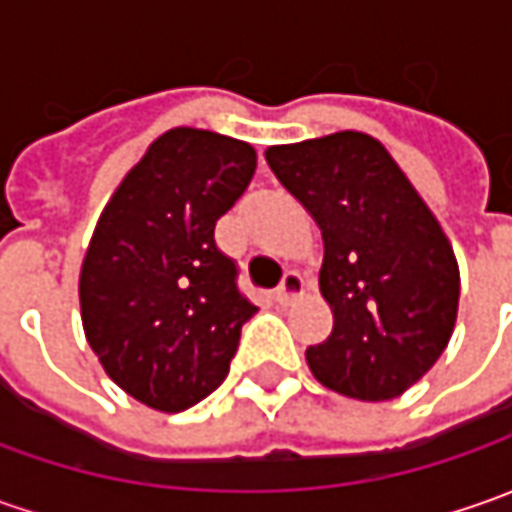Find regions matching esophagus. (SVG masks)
I'll return each mask as SVG.
<instances>
[{
	"label": "esophagus",
	"instance_id": "obj_1",
	"mask_svg": "<svg viewBox=\"0 0 512 512\" xmlns=\"http://www.w3.org/2000/svg\"><path fill=\"white\" fill-rule=\"evenodd\" d=\"M302 293H305V279H302L299 273H287L285 279H282V285L276 287V302H279V305H290V302H296Z\"/></svg>",
	"mask_w": 512,
	"mask_h": 512
}]
</instances>
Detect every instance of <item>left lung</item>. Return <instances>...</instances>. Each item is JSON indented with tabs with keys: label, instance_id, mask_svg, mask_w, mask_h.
Instances as JSON below:
<instances>
[{
	"label": "left lung",
	"instance_id": "8db88e82",
	"mask_svg": "<svg viewBox=\"0 0 512 512\" xmlns=\"http://www.w3.org/2000/svg\"><path fill=\"white\" fill-rule=\"evenodd\" d=\"M276 179L322 230L333 333L305 359L327 390L387 402L439 362L459 316V262L390 150L362 130L270 145Z\"/></svg>",
	"mask_w": 512,
	"mask_h": 512
}]
</instances>
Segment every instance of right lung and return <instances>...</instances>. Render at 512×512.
<instances>
[{
	"label": "right lung",
	"mask_w": 512,
	"mask_h": 512,
	"mask_svg": "<svg viewBox=\"0 0 512 512\" xmlns=\"http://www.w3.org/2000/svg\"><path fill=\"white\" fill-rule=\"evenodd\" d=\"M256 150L202 128H170L113 190L79 270L90 350L113 382L159 413H182L225 382L256 313L216 222L253 179Z\"/></svg>",
	"instance_id": "obj_1"
}]
</instances>
